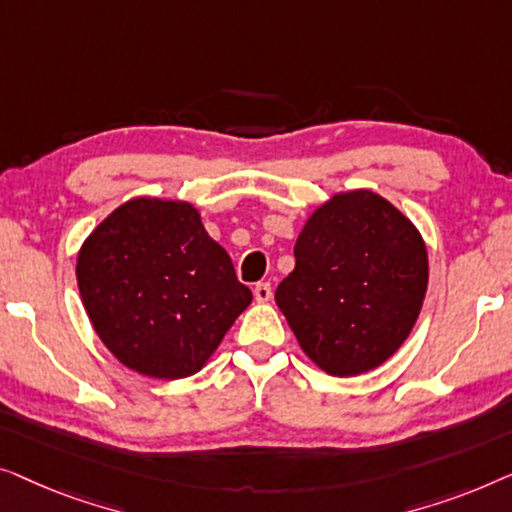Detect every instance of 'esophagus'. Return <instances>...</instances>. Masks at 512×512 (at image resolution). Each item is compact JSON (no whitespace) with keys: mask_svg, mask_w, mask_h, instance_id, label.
Instances as JSON below:
<instances>
[{"mask_svg":"<svg viewBox=\"0 0 512 512\" xmlns=\"http://www.w3.org/2000/svg\"><path fill=\"white\" fill-rule=\"evenodd\" d=\"M253 294H255V301H259V304H264V301L271 299V285L269 283H257Z\"/></svg>","mask_w":512,"mask_h":512,"instance_id":"34e87169","label":"esophagus"}]
</instances>
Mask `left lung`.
Instances as JSON below:
<instances>
[{
	"instance_id": "8db88e82",
	"label": "left lung",
	"mask_w": 512,
	"mask_h": 512,
	"mask_svg": "<svg viewBox=\"0 0 512 512\" xmlns=\"http://www.w3.org/2000/svg\"><path fill=\"white\" fill-rule=\"evenodd\" d=\"M294 271L276 290L308 359L329 376H359L406 341L427 294L417 227L371 190L338 192L306 220Z\"/></svg>"
}]
</instances>
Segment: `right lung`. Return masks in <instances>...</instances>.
Masks as SVG:
<instances>
[{
    "label": "right lung",
    "mask_w": 512,
    "mask_h": 512,
    "mask_svg": "<svg viewBox=\"0 0 512 512\" xmlns=\"http://www.w3.org/2000/svg\"><path fill=\"white\" fill-rule=\"evenodd\" d=\"M76 278L113 357L160 380L201 371L253 301L187 201H125L78 250Z\"/></svg>",
    "instance_id": "obj_1"
}]
</instances>
